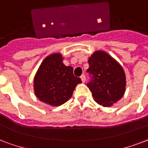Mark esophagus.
Returning a JSON list of instances; mask_svg holds the SVG:
<instances>
[{
    "mask_svg": "<svg viewBox=\"0 0 148 148\" xmlns=\"http://www.w3.org/2000/svg\"><path fill=\"white\" fill-rule=\"evenodd\" d=\"M80 78H81V79H82V82H85V81H86V75H82L81 76H80Z\"/></svg>",
    "mask_w": 148,
    "mask_h": 148,
    "instance_id": "esophagus-1",
    "label": "esophagus"
}]
</instances>
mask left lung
<instances>
[{
  "label": "left lung",
  "mask_w": 148,
  "mask_h": 148,
  "mask_svg": "<svg viewBox=\"0 0 148 148\" xmlns=\"http://www.w3.org/2000/svg\"><path fill=\"white\" fill-rule=\"evenodd\" d=\"M90 81L87 83L94 100L110 106L124 94L126 75L122 66L105 51H97L88 60Z\"/></svg>",
  "instance_id": "obj_1"
}]
</instances>
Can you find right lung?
Wrapping results in <instances>:
<instances>
[{"instance_id": "add662e5", "label": "right lung", "mask_w": 148, "mask_h": 148, "mask_svg": "<svg viewBox=\"0 0 148 148\" xmlns=\"http://www.w3.org/2000/svg\"><path fill=\"white\" fill-rule=\"evenodd\" d=\"M81 79L73 75L72 66H66L61 54L45 58L35 75L34 90L36 97L45 103L60 106L68 101Z\"/></svg>"}]
</instances>
